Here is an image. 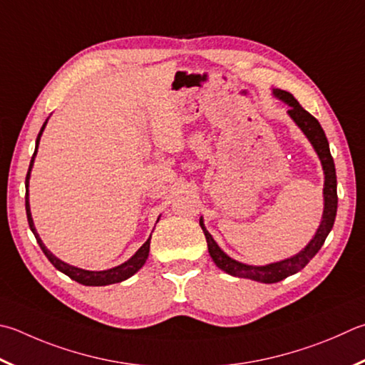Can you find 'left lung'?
<instances>
[{
    "mask_svg": "<svg viewBox=\"0 0 365 365\" xmlns=\"http://www.w3.org/2000/svg\"><path fill=\"white\" fill-rule=\"evenodd\" d=\"M274 97L279 98L284 103L289 105V116L294 119V123L302 129V132L307 135L308 140L313 145L314 151L319 156L322 170H324V212H322V220L319 228H317L316 235L311 240L304 249H302L294 257L286 258V260L274 262L269 264H263V267H254V264H246L235 260L230 255L218 247V244L214 241V237L204 227L202 217L200 218V225L204 231L205 241H207L209 254L212 260L218 268L225 273L236 277H247V279L264 282V284H273L286 279L287 276H292L298 271L307 267L308 262L313 258L319 249L322 247L324 241L329 236L330 230L334 227L335 215H336V204H339V196H336V174H335V164L334 158L330 155L327 137L324 134L321 124L317 119L309 115L300 103L297 102V98L287 91L282 89H273Z\"/></svg>",
    "mask_w": 365,
    "mask_h": 365,
    "instance_id": "left-lung-1",
    "label": "left lung"
}]
</instances>
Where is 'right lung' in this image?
<instances>
[{"label": "right lung", "mask_w": 365, "mask_h": 365, "mask_svg": "<svg viewBox=\"0 0 365 365\" xmlns=\"http://www.w3.org/2000/svg\"><path fill=\"white\" fill-rule=\"evenodd\" d=\"M46 124H48V119H46V121H44L43 128H41V130H39V134L36 137L35 153H33V156H31L30 168H29V172H26V178H25V188H26V193H25V209H26V218H29L30 230L33 231V235H35L36 241L39 244V247H41V250L44 252V255L48 257V260L52 264H54V267L58 271H62L63 274H67L68 277H71L73 281L83 284V286H110V284H116V282L125 281L132 274H135L137 271L143 267L145 262H147L148 254H150V240H151V236L148 237L147 242H145L143 246L129 258L128 262H124L121 264H118V267L110 268V269L89 271V269L71 267V264L62 262L61 258H57L48 247L44 246L43 241H41V237H39V235L36 233V228H35V225H33V218H31V212H30V202H29V180H30V172H31V168H33V163H35V156H36V151H38L39 138H41V135H43V130L46 128Z\"/></svg>", "instance_id": "1"}]
</instances>
